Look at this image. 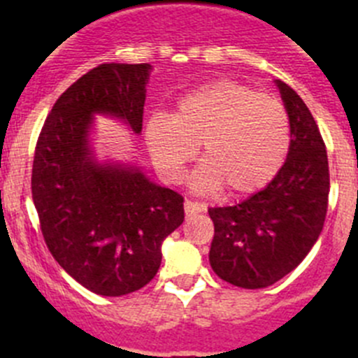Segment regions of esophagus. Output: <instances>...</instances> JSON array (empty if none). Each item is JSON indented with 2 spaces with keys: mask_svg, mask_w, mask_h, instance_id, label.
Segmentation results:
<instances>
[{
  "mask_svg": "<svg viewBox=\"0 0 358 358\" xmlns=\"http://www.w3.org/2000/svg\"><path fill=\"white\" fill-rule=\"evenodd\" d=\"M183 208H185V215L187 216H194L197 215V213H202L204 211V206L201 204V202H196V201H185V204H183Z\"/></svg>",
  "mask_w": 358,
  "mask_h": 358,
  "instance_id": "esophagus-1",
  "label": "esophagus"
}]
</instances>
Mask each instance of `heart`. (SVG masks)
Returning <instances> with one entry per match:
<instances>
[{
  "label": "heart",
  "mask_w": 358,
  "mask_h": 358,
  "mask_svg": "<svg viewBox=\"0 0 358 358\" xmlns=\"http://www.w3.org/2000/svg\"><path fill=\"white\" fill-rule=\"evenodd\" d=\"M143 138L168 182L182 180L201 143L204 162L194 173V189L223 185L230 196H248L268 185L286 162L291 119L280 100L222 79L183 95L173 115H150Z\"/></svg>",
  "instance_id": "heart-1"
}]
</instances>
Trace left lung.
Here are the masks:
<instances>
[{
  "mask_svg": "<svg viewBox=\"0 0 358 358\" xmlns=\"http://www.w3.org/2000/svg\"><path fill=\"white\" fill-rule=\"evenodd\" d=\"M291 119V147L275 178L246 201L209 208V263L225 282L262 289L294 270L322 232L329 199L326 143L301 96L277 79Z\"/></svg>",
  "mask_w": 358,
  "mask_h": 358,
  "instance_id": "1",
  "label": "left lung"
}]
</instances>
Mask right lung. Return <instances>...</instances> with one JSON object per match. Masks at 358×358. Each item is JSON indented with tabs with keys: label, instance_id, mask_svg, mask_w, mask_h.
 I'll return each mask as SVG.
<instances>
[{
	"label": "right lung",
	"instance_id": "1",
	"mask_svg": "<svg viewBox=\"0 0 358 358\" xmlns=\"http://www.w3.org/2000/svg\"><path fill=\"white\" fill-rule=\"evenodd\" d=\"M150 64H102L53 106L36 143L32 201L53 258L95 294L142 289L161 266V244L183 223V197L136 166L99 164L88 145L93 114L142 131Z\"/></svg>",
	"mask_w": 358,
	"mask_h": 358
}]
</instances>
